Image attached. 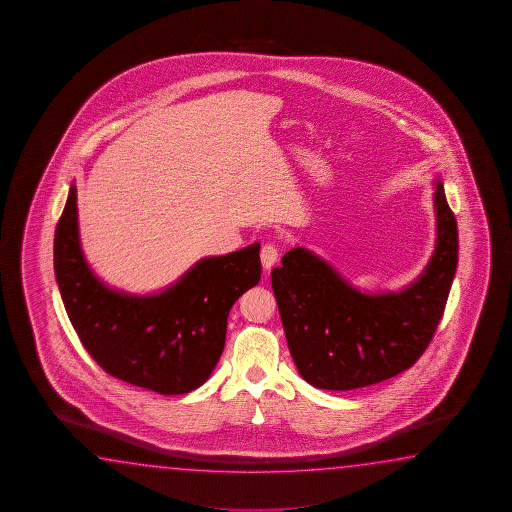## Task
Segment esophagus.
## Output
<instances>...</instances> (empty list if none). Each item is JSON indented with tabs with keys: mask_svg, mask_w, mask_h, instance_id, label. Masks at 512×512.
<instances>
[{
	"mask_svg": "<svg viewBox=\"0 0 512 512\" xmlns=\"http://www.w3.org/2000/svg\"><path fill=\"white\" fill-rule=\"evenodd\" d=\"M279 260V249L276 245H272V243H267V245H263L261 247V265H263V269L269 272Z\"/></svg>",
	"mask_w": 512,
	"mask_h": 512,
	"instance_id": "obj_1",
	"label": "esophagus"
}]
</instances>
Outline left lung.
Returning <instances> with one entry per match:
<instances>
[{"mask_svg": "<svg viewBox=\"0 0 512 512\" xmlns=\"http://www.w3.org/2000/svg\"><path fill=\"white\" fill-rule=\"evenodd\" d=\"M437 245L423 276L392 294H362L326 261L295 247L272 270L286 342L306 382L353 390L416 364L432 342L459 260L457 220L435 181Z\"/></svg>", "mask_w": 512, "mask_h": 512, "instance_id": "left-lung-1", "label": "left lung"}]
</instances>
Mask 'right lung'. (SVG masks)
<instances>
[{"label": "right lung", "mask_w": 512, "mask_h": 512, "mask_svg": "<svg viewBox=\"0 0 512 512\" xmlns=\"http://www.w3.org/2000/svg\"><path fill=\"white\" fill-rule=\"evenodd\" d=\"M53 260L64 308L96 364L118 380L166 396L208 380L224 351L231 306L261 276L260 243H252L200 260L161 294L114 292L84 260L75 186L55 229Z\"/></svg>", "instance_id": "obj_1"}]
</instances>
